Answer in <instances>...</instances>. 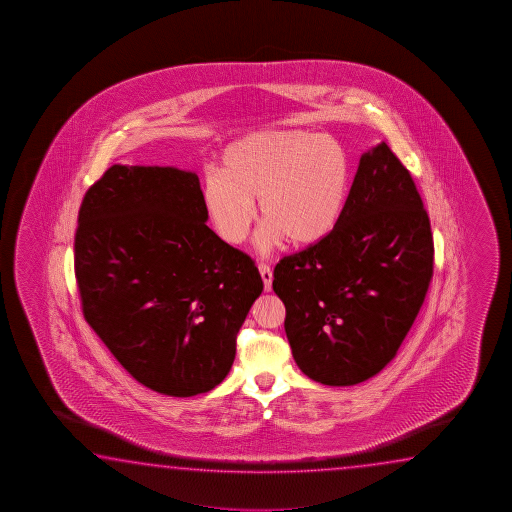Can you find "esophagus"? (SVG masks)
<instances>
[{"label":"esophagus","instance_id":"obj_1","mask_svg":"<svg viewBox=\"0 0 512 512\" xmlns=\"http://www.w3.org/2000/svg\"><path fill=\"white\" fill-rule=\"evenodd\" d=\"M258 269H260L263 286H265V292H270V290H272V270H270L267 263H260V265H258Z\"/></svg>","mask_w":512,"mask_h":512}]
</instances>
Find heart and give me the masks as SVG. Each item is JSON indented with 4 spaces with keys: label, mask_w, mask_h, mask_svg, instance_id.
Segmentation results:
<instances>
[{
    "label": "heart",
    "mask_w": 512,
    "mask_h": 512,
    "mask_svg": "<svg viewBox=\"0 0 512 512\" xmlns=\"http://www.w3.org/2000/svg\"><path fill=\"white\" fill-rule=\"evenodd\" d=\"M349 190V163L335 139L303 130H261L236 139L208 172L200 199L215 233L242 243L254 222L263 251L279 243L312 247L337 227Z\"/></svg>",
    "instance_id": "heart-1"
}]
</instances>
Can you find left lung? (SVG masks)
Segmentation results:
<instances>
[{"mask_svg": "<svg viewBox=\"0 0 512 512\" xmlns=\"http://www.w3.org/2000/svg\"><path fill=\"white\" fill-rule=\"evenodd\" d=\"M432 276L434 238L423 200L407 168L380 143L360 157L337 227L274 269L295 364L331 387L380 373L416 321Z\"/></svg>", "mask_w": 512, "mask_h": 512, "instance_id": "obj_1", "label": "left lung"}]
</instances>
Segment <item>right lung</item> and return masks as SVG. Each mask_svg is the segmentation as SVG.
I'll list each match as a JSON object with an SVG mask.
<instances>
[{
	"label": "right lung",
	"mask_w": 512,
	"mask_h": 512,
	"mask_svg": "<svg viewBox=\"0 0 512 512\" xmlns=\"http://www.w3.org/2000/svg\"><path fill=\"white\" fill-rule=\"evenodd\" d=\"M197 174L113 165L86 191L75 278L87 324L159 394L215 389L263 290L251 256L213 233Z\"/></svg>",
	"instance_id": "add662e5"
}]
</instances>
